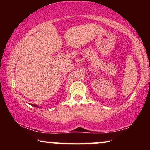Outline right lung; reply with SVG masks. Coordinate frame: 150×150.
<instances>
[{
    "label": "right lung",
    "instance_id": "1",
    "mask_svg": "<svg viewBox=\"0 0 150 150\" xmlns=\"http://www.w3.org/2000/svg\"><path fill=\"white\" fill-rule=\"evenodd\" d=\"M30 105L33 106H35V107H38V106L36 105V104H30Z\"/></svg>",
    "mask_w": 150,
    "mask_h": 150
}]
</instances>
